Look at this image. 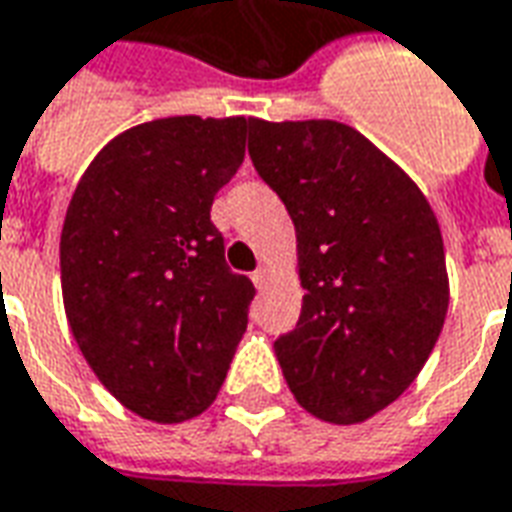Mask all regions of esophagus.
<instances>
[{
	"instance_id": "obj_1",
	"label": "esophagus",
	"mask_w": 512,
	"mask_h": 512,
	"mask_svg": "<svg viewBox=\"0 0 512 512\" xmlns=\"http://www.w3.org/2000/svg\"><path fill=\"white\" fill-rule=\"evenodd\" d=\"M268 280H271V274H268V268L266 266H260L252 271V282H255V288L257 291H263L268 285Z\"/></svg>"
}]
</instances>
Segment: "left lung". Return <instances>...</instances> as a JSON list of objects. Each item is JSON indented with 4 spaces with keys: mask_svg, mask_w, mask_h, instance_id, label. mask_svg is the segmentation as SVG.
Returning a JSON list of instances; mask_svg holds the SVG:
<instances>
[{
    "mask_svg": "<svg viewBox=\"0 0 512 512\" xmlns=\"http://www.w3.org/2000/svg\"><path fill=\"white\" fill-rule=\"evenodd\" d=\"M249 157L291 216L305 288L274 341L296 402L357 424L396 402L438 341L449 280L416 182L338 121H255Z\"/></svg>",
    "mask_w": 512,
    "mask_h": 512,
    "instance_id": "8db88e82",
    "label": "left lung"
}]
</instances>
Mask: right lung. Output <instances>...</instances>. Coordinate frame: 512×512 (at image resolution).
<instances>
[{
    "mask_svg": "<svg viewBox=\"0 0 512 512\" xmlns=\"http://www.w3.org/2000/svg\"><path fill=\"white\" fill-rule=\"evenodd\" d=\"M255 119L174 116L121 132L82 174L60 235L74 341L132 413L177 424L213 405L255 285L210 221Z\"/></svg>",
    "mask_w": 512,
    "mask_h": 512,
    "instance_id": "right-lung-1",
    "label": "right lung"
}]
</instances>
